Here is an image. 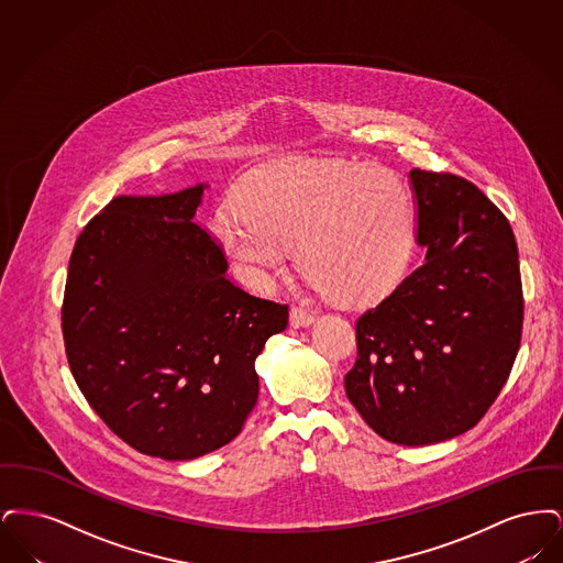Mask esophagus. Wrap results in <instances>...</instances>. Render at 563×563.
Wrapping results in <instances>:
<instances>
[{"instance_id": "1", "label": "esophagus", "mask_w": 563, "mask_h": 563, "mask_svg": "<svg viewBox=\"0 0 563 563\" xmlns=\"http://www.w3.org/2000/svg\"><path fill=\"white\" fill-rule=\"evenodd\" d=\"M312 322V310L306 306H294L291 308V324L294 327H306Z\"/></svg>"}]
</instances>
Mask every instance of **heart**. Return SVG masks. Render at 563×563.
Wrapping results in <instances>:
<instances>
[{"label":"heart","mask_w":563,"mask_h":563,"mask_svg":"<svg viewBox=\"0 0 563 563\" xmlns=\"http://www.w3.org/2000/svg\"><path fill=\"white\" fill-rule=\"evenodd\" d=\"M413 196L386 166L297 161L257 175L242 205H225L213 232L230 262L266 285L297 244L310 280L342 301L388 294L413 246Z\"/></svg>","instance_id":"obj_1"}]
</instances>
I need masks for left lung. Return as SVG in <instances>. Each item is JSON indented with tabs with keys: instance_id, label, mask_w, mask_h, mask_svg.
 Listing matches in <instances>:
<instances>
[{
	"instance_id": "8db88e82",
	"label": "left lung",
	"mask_w": 563,
	"mask_h": 563,
	"mask_svg": "<svg viewBox=\"0 0 563 563\" xmlns=\"http://www.w3.org/2000/svg\"><path fill=\"white\" fill-rule=\"evenodd\" d=\"M427 262L356 321L344 377L386 441L429 445L473 429L509 379L523 327L509 219L468 179L413 168Z\"/></svg>"
}]
</instances>
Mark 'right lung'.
<instances>
[{
	"label": "right lung",
	"mask_w": 563,
	"mask_h": 563,
	"mask_svg": "<svg viewBox=\"0 0 563 563\" xmlns=\"http://www.w3.org/2000/svg\"><path fill=\"white\" fill-rule=\"evenodd\" d=\"M205 186L118 196L81 230L60 327L81 395L141 454L191 460L228 445L257 402L255 358L289 306L228 276L194 221Z\"/></svg>",
	"instance_id": "add662e5"
}]
</instances>
